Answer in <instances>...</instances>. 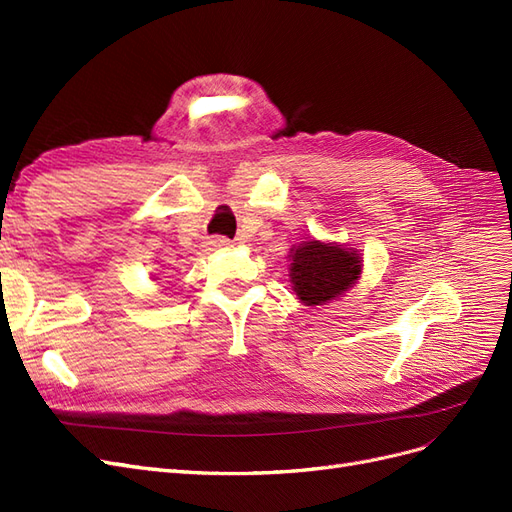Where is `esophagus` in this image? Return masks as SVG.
Returning <instances> with one entry per match:
<instances>
[{"label": "esophagus", "instance_id": "34e87169", "mask_svg": "<svg viewBox=\"0 0 512 512\" xmlns=\"http://www.w3.org/2000/svg\"><path fill=\"white\" fill-rule=\"evenodd\" d=\"M210 244L214 246V249H227V246L232 244V242H229L227 238H212V242H210Z\"/></svg>", "mask_w": 512, "mask_h": 512}]
</instances>
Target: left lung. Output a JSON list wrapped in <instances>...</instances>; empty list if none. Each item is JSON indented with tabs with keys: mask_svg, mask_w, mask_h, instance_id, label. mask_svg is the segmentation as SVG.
<instances>
[{
	"mask_svg": "<svg viewBox=\"0 0 512 512\" xmlns=\"http://www.w3.org/2000/svg\"><path fill=\"white\" fill-rule=\"evenodd\" d=\"M291 283L306 306H319L342 295L361 274V257L340 244L310 240L293 249Z\"/></svg>",
	"mask_w": 512,
	"mask_h": 512,
	"instance_id": "1",
	"label": "left lung"
}]
</instances>
